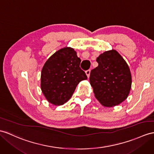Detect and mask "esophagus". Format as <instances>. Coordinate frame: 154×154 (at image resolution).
Segmentation results:
<instances>
[{
  "instance_id": "esophagus-1",
  "label": "esophagus",
  "mask_w": 154,
  "mask_h": 154,
  "mask_svg": "<svg viewBox=\"0 0 154 154\" xmlns=\"http://www.w3.org/2000/svg\"><path fill=\"white\" fill-rule=\"evenodd\" d=\"M85 74H86V75H87L88 78H89V75H90V70H86V71H85Z\"/></svg>"
}]
</instances>
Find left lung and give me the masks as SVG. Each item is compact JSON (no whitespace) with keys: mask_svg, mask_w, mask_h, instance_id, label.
<instances>
[{"mask_svg":"<svg viewBox=\"0 0 154 154\" xmlns=\"http://www.w3.org/2000/svg\"><path fill=\"white\" fill-rule=\"evenodd\" d=\"M98 66L91 70L89 82L95 98L103 106H117L128 97L132 84L129 67L115 50L97 58Z\"/></svg>","mask_w":154,"mask_h":154,"instance_id":"1","label":"left lung"}]
</instances>
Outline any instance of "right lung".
<instances>
[{
    "instance_id": "1",
    "label": "right lung",
    "mask_w": 154,
    "mask_h": 154,
    "mask_svg": "<svg viewBox=\"0 0 154 154\" xmlns=\"http://www.w3.org/2000/svg\"><path fill=\"white\" fill-rule=\"evenodd\" d=\"M80 62L70 47L60 49L47 60L41 72L40 87L49 103L62 105L71 98L77 85L87 80Z\"/></svg>"
}]
</instances>
